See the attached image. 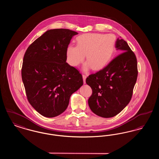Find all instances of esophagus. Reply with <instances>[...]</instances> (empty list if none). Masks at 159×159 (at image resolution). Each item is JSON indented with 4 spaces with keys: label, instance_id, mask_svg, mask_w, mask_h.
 <instances>
[{
    "label": "esophagus",
    "instance_id": "esophagus-1",
    "mask_svg": "<svg viewBox=\"0 0 159 159\" xmlns=\"http://www.w3.org/2000/svg\"><path fill=\"white\" fill-rule=\"evenodd\" d=\"M82 76H83V83H86V77H87L86 75L83 74Z\"/></svg>",
    "mask_w": 159,
    "mask_h": 159
}]
</instances>
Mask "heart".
Returning a JSON list of instances; mask_svg holds the SVG:
<instances>
[{"label":"heart","instance_id":"obj_1","mask_svg":"<svg viewBox=\"0 0 159 159\" xmlns=\"http://www.w3.org/2000/svg\"><path fill=\"white\" fill-rule=\"evenodd\" d=\"M77 46L69 45L67 49L68 63L76 67L83 62L86 55L87 62L84 70L92 67L99 70L105 67L113 53L116 38L112 34L86 33L76 39Z\"/></svg>","mask_w":159,"mask_h":159}]
</instances>
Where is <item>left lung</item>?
Wrapping results in <instances>:
<instances>
[{
	"instance_id": "obj_1",
	"label": "left lung",
	"mask_w": 159,
	"mask_h": 159,
	"mask_svg": "<svg viewBox=\"0 0 159 159\" xmlns=\"http://www.w3.org/2000/svg\"><path fill=\"white\" fill-rule=\"evenodd\" d=\"M115 47L121 53L86 79L92 90L89 106L93 113L104 118L116 116L128 104L138 76L136 56L127 42L118 38Z\"/></svg>"
}]
</instances>
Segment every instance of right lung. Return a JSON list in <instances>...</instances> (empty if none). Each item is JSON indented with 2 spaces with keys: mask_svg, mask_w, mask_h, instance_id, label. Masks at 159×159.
Wrapping results in <instances>:
<instances>
[{
  "mask_svg": "<svg viewBox=\"0 0 159 159\" xmlns=\"http://www.w3.org/2000/svg\"><path fill=\"white\" fill-rule=\"evenodd\" d=\"M77 34L64 29L48 30L24 54L21 76L27 98L46 117L62 113L71 94L83 85L82 75L66 62L67 47Z\"/></svg>",
  "mask_w": 159,
  "mask_h": 159,
  "instance_id": "1",
  "label": "right lung"
}]
</instances>
